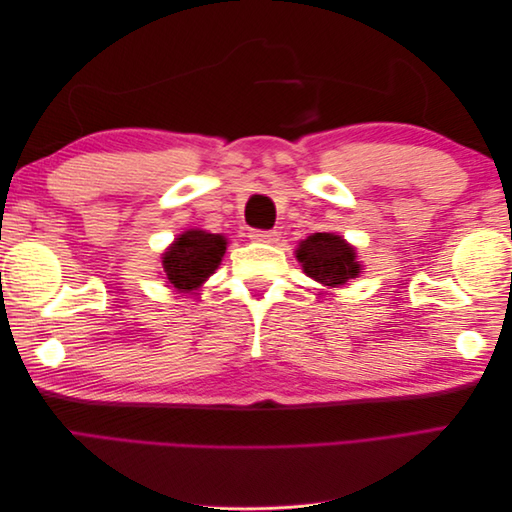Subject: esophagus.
I'll list each match as a JSON object with an SVG mask.
<instances>
[{"label": "esophagus", "mask_w": 512, "mask_h": 512, "mask_svg": "<svg viewBox=\"0 0 512 512\" xmlns=\"http://www.w3.org/2000/svg\"><path fill=\"white\" fill-rule=\"evenodd\" d=\"M247 235H250L252 241H258V243H275L277 237H280L275 230H256V228L247 232Z\"/></svg>", "instance_id": "obj_1"}]
</instances>
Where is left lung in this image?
<instances>
[{
    "label": "left lung",
    "mask_w": 512,
    "mask_h": 512,
    "mask_svg": "<svg viewBox=\"0 0 512 512\" xmlns=\"http://www.w3.org/2000/svg\"><path fill=\"white\" fill-rule=\"evenodd\" d=\"M297 260L305 275L329 288L344 286L361 273L356 250L335 232H314L297 247Z\"/></svg>",
    "instance_id": "8db88e82"
}]
</instances>
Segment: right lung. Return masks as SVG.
I'll list each match as a JSON object with an SVG mask.
<instances>
[{
	"label": "right lung",
	"instance_id": "right-lung-1",
	"mask_svg": "<svg viewBox=\"0 0 512 512\" xmlns=\"http://www.w3.org/2000/svg\"><path fill=\"white\" fill-rule=\"evenodd\" d=\"M228 239L224 235L190 228L181 232L173 245L162 254V267L168 284L179 292H190L207 282L220 267Z\"/></svg>",
	"mask_w": 512,
	"mask_h": 512
}]
</instances>
